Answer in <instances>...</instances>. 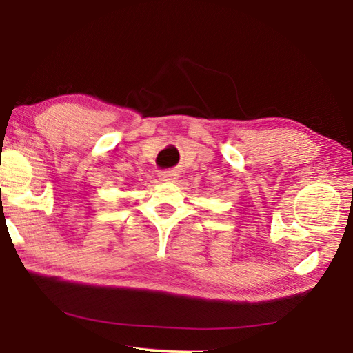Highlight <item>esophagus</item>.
<instances>
[{
	"label": "esophagus",
	"mask_w": 353,
	"mask_h": 353,
	"mask_svg": "<svg viewBox=\"0 0 353 353\" xmlns=\"http://www.w3.org/2000/svg\"><path fill=\"white\" fill-rule=\"evenodd\" d=\"M159 177L162 179L163 182H174L176 179H177V174H176L174 171H162L159 174Z\"/></svg>",
	"instance_id": "esophagus-1"
}]
</instances>
